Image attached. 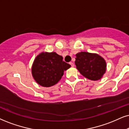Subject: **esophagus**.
Returning <instances> with one entry per match:
<instances>
[{"mask_svg": "<svg viewBox=\"0 0 129 129\" xmlns=\"http://www.w3.org/2000/svg\"><path fill=\"white\" fill-rule=\"evenodd\" d=\"M69 64H71V66H72V67H74V63H72V62H70Z\"/></svg>", "mask_w": 129, "mask_h": 129, "instance_id": "esophagus-1", "label": "esophagus"}]
</instances>
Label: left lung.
I'll return each mask as SVG.
<instances>
[{
  "label": "left lung",
  "mask_w": 129,
  "mask_h": 129,
  "mask_svg": "<svg viewBox=\"0 0 129 129\" xmlns=\"http://www.w3.org/2000/svg\"><path fill=\"white\" fill-rule=\"evenodd\" d=\"M77 69L84 77L91 80H99L106 71V62L102 57L96 54L81 52L76 54Z\"/></svg>",
  "instance_id": "obj_1"
}]
</instances>
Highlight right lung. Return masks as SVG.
<instances>
[{
    "instance_id": "obj_1",
    "label": "right lung",
    "mask_w": 129,
    "mask_h": 129,
    "mask_svg": "<svg viewBox=\"0 0 129 129\" xmlns=\"http://www.w3.org/2000/svg\"><path fill=\"white\" fill-rule=\"evenodd\" d=\"M71 65L63 61V57L54 52H42L33 63L31 72L38 84L49 87L57 84Z\"/></svg>"
}]
</instances>
